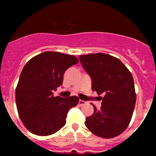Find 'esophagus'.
<instances>
[{
  "label": "esophagus",
  "mask_w": 156,
  "mask_h": 156,
  "mask_svg": "<svg viewBox=\"0 0 156 156\" xmlns=\"http://www.w3.org/2000/svg\"><path fill=\"white\" fill-rule=\"evenodd\" d=\"M85 103L86 102L84 101H82V100H79V101H78V104H79V105H80V106H83Z\"/></svg>",
  "instance_id": "esophagus-1"
}]
</instances>
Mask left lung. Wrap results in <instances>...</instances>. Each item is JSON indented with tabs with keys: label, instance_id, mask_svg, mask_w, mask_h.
<instances>
[{
	"label": "left lung",
	"instance_id": "1",
	"mask_svg": "<svg viewBox=\"0 0 156 156\" xmlns=\"http://www.w3.org/2000/svg\"><path fill=\"white\" fill-rule=\"evenodd\" d=\"M82 67L92 79V89L102 100L100 109L86 118L87 128L98 136L110 139L128 128L136 95L133 78L119 58L105 53L79 55Z\"/></svg>",
	"mask_w": 156,
	"mask_h": 156
}]
</instances>
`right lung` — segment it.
Segmentation results:
<instances>
[{"label": "right lung", "instance_id": "1", "mask_svg": "<svg viewBox=\"0 0 156 156\" xmlns=\"http://www.w3.org/2000/svg\"><path fill=\"white\" fill-rule=\"evenodd\" d=\"M78 62L73 55L46 51L36 55L23 67L15 91L20 118L32 133L48 136L66 124L69 109L78 105V97H54L63 83L64 73Z\"/></svg>", "mask_w": 156, "mask_h": 156}]
</instances>
